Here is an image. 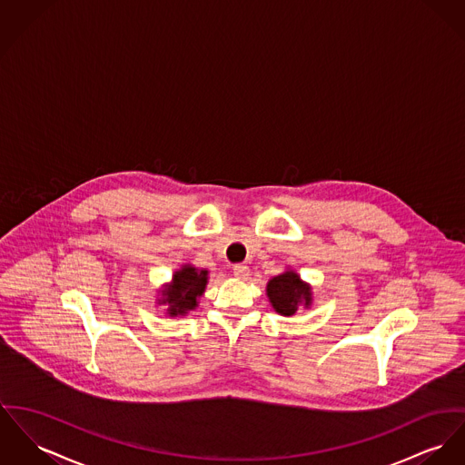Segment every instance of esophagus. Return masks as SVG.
Here are the masks:
<instances>
[{"label":"esophagus","mask_w":465,"mask_h":465,"mask_svg":"<svg viewBox=\"0 0 465 465\" xmlns=\"http://www.w3.org/2000/svg\"><path fill=\"white\" fill-rule=\"evenodd\" d=\"M233 274L239 278V280H246L250 276V267L244 265V263H237L233 265Z\"/></svg>","instance_id":"1"}]
</instances>
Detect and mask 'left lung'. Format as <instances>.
<instances>
[{"label": "left lung", "mask_w": 465, "mask_h": 465, "mask_svg": "<svg viewBox=\"0 0 465 465\" xmlns=\"http://www.w3.org/2000/svg\"><path fill=\"white\" fill-rule=\"evenodd\" d=\"M267 297L276 313L283 317H292L297 310L310 308L313 301L312 286L304 283L297 272L285 271L280 276H274L267 283Z\"/></svg>", "instance_id": "obj_1"}]
</instances>
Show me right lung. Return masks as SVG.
I'll list each match as a JSON object with an SVG mask.
<instances>
[{
	"instance_id": "right-lung-1",
	"label": "right lung",
	"mask_w": 465,
	"mask_h": 465,
	"mask_svg": "<svg viewBox=\"0 0 465 465\" xmlns=\"http://www.w3.org/2000/svg\"><path fill=\"white\" fill-rule=\"evenodd\" d=\"M207 283L209 271L182 265V269L175 271L172 282L159 290L161 299H157V304H164L170 317H183L198 308V299L203 295Z\"/></svg>"
}]
</instances>
